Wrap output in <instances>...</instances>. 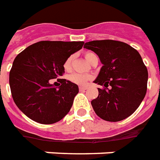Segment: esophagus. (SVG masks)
<instances>
[{"mask_svg":"<svg viewBox=\"0 0 160 160\" xmlns=\"http://www.w3.org/2000/svg\"><path fill=\"white\" fill-rule=\"evenodd\" d=\"M86 89H87V87H82V86H80V87H79V90H80V91H84Z\"/></svg>","mask_w":160,"mask_h":160,"instance_id":"1","label":"esophagus"}]
</instances>
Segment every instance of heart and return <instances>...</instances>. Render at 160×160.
Masks as SVG:
<instances>
[{"label":"heart","mask_w":160,"mask_h":160,"mask_svg":"<svg viewBox=\"0 0 160 160\" xmlns=\"http://www.w3.org/2000/svg\"><path fill=\"white\" fill-rule=\"evenodd\" d=\"M85 59L89 63L95 58H98L97 55L92 52H86L84 53ZM72 62H73V56H69L68 58L65 60L63 64V68L66 72H70L72 68ZM92 76L90 74H80V73H72L68 77L69 81L72 82V83L78 85H85L89 80H91Z\"/></svg>","instance_id":"1"}]
</instances>
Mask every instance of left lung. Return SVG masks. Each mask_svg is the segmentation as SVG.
<instances>
[{"instance_id": "8db88e82", "label": "left lung", "mask_w": 160, "mask_h": 160, "mask_svg": "<svg viewBox=\"0 0 160 160\" xmlns=\"http://www.w3.org/2000/svg\"><path fill=\"white\" fill-rule=\"evenodd\" d=\"M103 66L94 82L103 86L91 101L97 116L109 122L129 117L139 107L147 93L148 72L138 51L123 42L92 41L84 44Z\"/></svg>"}]
</instances>
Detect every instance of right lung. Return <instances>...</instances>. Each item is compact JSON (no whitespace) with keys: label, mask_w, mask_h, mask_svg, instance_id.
<instances>
[{"label":"right lung","mask_w":160,"mask_h":160,"mask_svg":"<svg viewBox=\"0 0 160 160\" xmlns=\"http://www.w3.org/2000/svg\"><path fill=\"white\" fill-rule=\"evenodd\" d=\"M83 42L42 41L16 56L9 73L12 99L19 110L42 124L59 122L68 113L78 86L59 79V87L50 80L63 76V64L82 48Z\"/></svg>","instance_id":"obj_1"}]
</instances>
